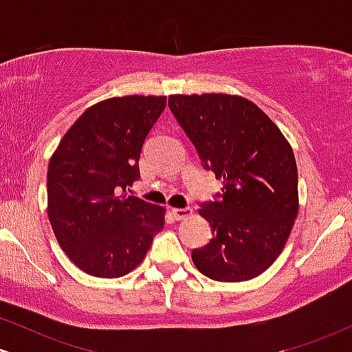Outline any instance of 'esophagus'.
<instances>
[{"label":"esophagus","mask_w":352,"mask_h":352,"mask_svg":"<svg viewBox=\"0 0 352 352\" xmlns=\"http://www.w3.org/2000/svg\"><path fill=\"white\" fill-rule=\"evenodd\" d=\"M170 212H172V215H173V218H175V220H184L185 217L190 215V212H192V210H190V208H172Z\"/></svg>","instance_id":"esophagus-1"}]
</instances>
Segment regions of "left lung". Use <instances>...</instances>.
I'll use <instances>...</instances> for the list:
<instances>
[{"label": "left lung", "mask_w": 352, "mask_h": 352, "mask_svg": "<svg viewBox=\"0 0 352 352\" xmlns=\"http://www.w3.org/2000/svg\"><path fill=\"white\" fill-rule=\"evenodd\" d=\"M168 107L195 145L205 170L223 180L199 213L213 238L192 252L217 281L256 278L285 248L298 217V168L292 145L260 107L228 94L170 96Z\"/></svg>", "instance_id": "obj_1"}]
</instances>
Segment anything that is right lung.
<instances>
[{
	"label": "right lung",
	"instance_id": "1",
	"mask_svg": "<svg viewBox=\"0 0 352 352\" xmlns=\"http://www.w3.org/2000/svg\"><path fill=\"white\" fill-rule=\"evenodd\" d=\"M165 96H125L89 107L63 137L47 168V217L58 243L87 274L137 268L164 228L162 207L127 195L140 179L148 132Z\"/></svg>",
	"mask_w": 352,
	"mask_h": 352
}]
</instances>
